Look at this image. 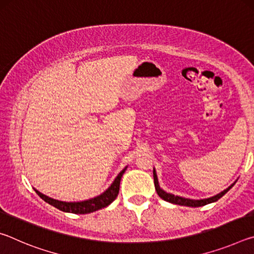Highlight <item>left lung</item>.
Here are the masks:
<instances>
[{"label":"left lung","mask_w":254,"mask_h":254,"mask_svg":"<svg viewBox=\"0 0 254 254\" xmlns=\"http://www.w3.org/2000/svg\"><path fill=\"white\" fill-rule=\"evenodd\" d=\"M153 179H154V186H156V190L158 192V195L160 196L163 200L169 201V203H173V204H176V205L190 206V207H199V206H204L206 204H209V203H213V201L218 200L222 196H224L226 192L229 191L232 187H233V185H234V184L231 185V186L229 188H226L225 190H223L222 192H220V194H217L216 196L210 197V198L200 199V200H194V199L183 198V197L171 195V194H168V192H166L165 190H162V189L160 188V186H159V184H158V178H157L156 170H153Z\"/></svg>","instance_id":"obj_1"}]
</instances>
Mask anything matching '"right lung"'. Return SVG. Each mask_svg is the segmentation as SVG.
<instances>
[{
  "label": "right lung",
  "instance_id": "right-lung-1",
  "mask_svg": "<svg viewBox=\"0 0 254 254\" xmlns=\"http://www.w3.org/2000/svg\"><path fill=\"white\" fill-rule=\"evenodd\" d=\"M127 168H124L121 173L118 175V177L115 178L113 184L111 185V187L107 189L106 191L103 192L102 195L95 197V198L84 200V201H77V203H66V201H60L50 198V197L41 194L40 191L36 190V192L39 195L42 199L47 203L50 204L54 207L58 208L59 210L66 213H74V214H87L95 212L97 209L104 208L106 206H109L112 201L118 197L119 190H120V183H121V178L124 174V171Z\"/></svg>",
  "mask_w": 254,
  "mask_h": 254
}]
</instances>
